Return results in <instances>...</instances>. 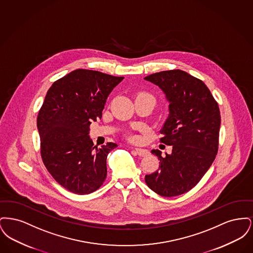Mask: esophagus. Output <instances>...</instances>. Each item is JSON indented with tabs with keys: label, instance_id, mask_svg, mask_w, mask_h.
I'll return each mask as SVG.
<instances>
[{
	"label": "esophagus",
	"instance_id": "esophagus-1",
	"mask_svg": "<svg viewBox=\"0 0 253 253\" xmlns=\"http://www.w3.org/2000/svg\"><path fill=\"white\" fill-rule=\"evenodd\" d=\"M133 151L135 152L136 155H138L139 157H145L149 154V151L146 149H141V148H134Z\"/></svg>",
	"mask_w": 253,
	"mask_h": 253
}]
</instances>
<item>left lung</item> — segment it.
Here are the masks:
<instances>
[{"instance_id": "left-lung-1", "label": "left lung", "mask_w": 253, "mask_h": 253, "mask_svg": "<svg viewBox=\"0 0 253 253\" xmlns=\"http://www.w3.org/2000/svg\"><path fill=\"white\" fill-rule=\"evenodd\" d=\"M144 80L157 85L169 102L160 141L172 146L165 157L159 150L151 151L160 160L159 169L146 174L145 181L161 196L180 195L193 189L215 159L221 123L219 107L204 83L185 71H161Z\"/></svg>"}]
</instances>
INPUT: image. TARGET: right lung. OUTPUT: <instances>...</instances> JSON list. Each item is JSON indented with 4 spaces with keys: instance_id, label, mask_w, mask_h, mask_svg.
Listing matches in <instances>:
<instances>
[{
    "instance_id": "add662e5",
    "label": "right lung",
    "mask_w": 253,
    "mask_h": 253,
    "mask_svg": "<svg viewBox=\"0 0 253 253\" xmlns=\"http://www.w3.org/2000/svg\"><path fill=\"white\" fill-rule=\"evenodd\" d=\"M123 79L77 69L47 91L37 119L42 158L54 179L71 193H93L106 178L107 156L118 145L94 146L89 126L101 119L107 97Z\"/></svg>"
}]
</instances>
